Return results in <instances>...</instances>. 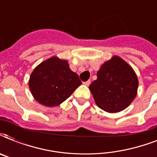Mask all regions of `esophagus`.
<instances>
[{
  "label": "esophagus",
  "instance_id": "34e87169",
  "mask_svg": "<svg viewBox=\"0 0 157 157\" xmlns=\"http://www.w3.org/2000/svg\"><path fill=\"white\" fill-rule=\"evenodd\" d=\"M90 82L91 81H90V80H89V81H85V82H83V84L84 85H85V86H90Z\"/></svg>",
  "mask_w": 157,
  "mask_h": 157
}]
</instances>
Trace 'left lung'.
<instances>
[{
  "mask_svg": "<svg viewBox=\"0 0 157 157\" xmlns=\"http://www.w3.org/2000/svg\"><path fill=\"white\" fill-rule=\"evenodd\" d=\"M139 81L131 67L118 56L112 57L97 72V80L89 86L96 104L110 113L121 112L137 95Z\"/></svg>",
  "mask_w": 157,
  "mask_h": 157,
  "instance_id": "8db88e82",
  "label": "left lung"
}]
</instances>
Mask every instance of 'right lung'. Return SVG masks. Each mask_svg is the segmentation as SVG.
<instances>
[{
  "label": "right lung",
  "mask_w": 157,
  "mask_h": 157,
  "mask_svg": "<svg viewBox=\"0 0 157 157\" xmlns=\"http://www.w3.org/2000/svg\"><path fill=\"white\" fill-rule=\"evenodd\" d=\"M81 85L76 73L68 63L52 57L38 65L29 80V88L38 103L46 107H55L68 98Z\"/></svg>",
  "instance_id": "1"
}]
</instances>
